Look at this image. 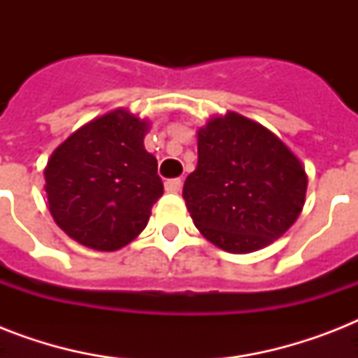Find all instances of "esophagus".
Returning <instances> with one entry per match:
<instances>
[{
  "instance_id": "34e87169",
  "label": "esophagus",
  "mask_w": 358,
  "mask_h": 358,
  "mask_svg": "<svg viewBox=\"0 0 358 358\" xmlns=\"http://www.w3.org/2000/svg\"><path fill=\"white\" fill-rule=\"evenodd\" d=\"M180 189H182V180L180 178H173L165 182V191L167 193H178Z\"/></svg>"
}]
</instances>
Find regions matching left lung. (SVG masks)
<instances>
[{
    "label": "left lung",
    "instance_id": "obj_1",
    "mask_svg": "<svg viewBox=\"0 0 358 358\" xmlns=\"http://www.w3.org/2000/svg\"><path fill=\"white\" fill-rule=\"evenodd\" d=\"M199 163L185 178L193 223L219 249L245 255L278 239L303 212L308 176L266 126L229 111L196 131Z\"/></svg>",
    "mask_w": 358,
    "mask_h": 358
}]
</instances>
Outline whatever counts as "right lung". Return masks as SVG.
<instances>
[{
	"instance_id": "right-lung-1",
	"label": "right lung",
	"mask_w": 358,
	"mask_h": 358,
	"mask_svg": "<svg viewBox=\"0 0 358 358\" xmlns=\"http://www.w3.org/2000/svg\"><path fill=\"white\" fill-rule=\"evenodd\" d=\"M150 122L129 109L83 124L44 169L48 210L64 234L94 250H119L145 230L163 195L156 157L145 150Z\"/></svg>"
}]
</instances>
